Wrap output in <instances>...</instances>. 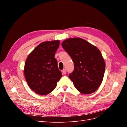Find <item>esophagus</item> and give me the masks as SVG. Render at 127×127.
Here are the masks:
<instances>
[{"mask_svg": "<svg viewBox=\"0 0 127 127\" xmlns=\"http://www.w3.org/2000/svg\"><path fill=\"white\" fill-rule=\"evenodd\" d=\"M62 72H63V74H66V70L65 69H64L63 70Z\"/></svg>", "mask_w": 127, "mask_h": 127, "instance_id": "1", "label": "esophagus"}]
</instances>
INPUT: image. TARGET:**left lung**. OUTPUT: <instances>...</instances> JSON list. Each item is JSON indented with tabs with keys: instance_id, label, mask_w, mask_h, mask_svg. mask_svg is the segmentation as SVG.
<instances>
[{
	"instance_id": "8db88e82",
	"label": "left lung",
	"mask_w": 127,
	"mask_h": 127,
	"mask_svg": "<svg viewBox=\"0 0 127 127\" xmlns=\"http://www.w3.org/2000/svg\"><path fill=\"white\" fill-rule=\"evenodd\" d=\"M61 45L74 64L69 77L75 88L84 94L93 93L101 85L104 75L105 64L101 52L81 38H69Z\"/></svg>"
}]
</instances>
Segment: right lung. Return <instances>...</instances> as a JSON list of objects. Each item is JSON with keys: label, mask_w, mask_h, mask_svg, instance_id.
I'll list each match as a JSON object with an SVG mask.
<instances>
[{"label": "right lung", "mask_w": 127, "mask_h": 127, "mask_svg": "<svg viewBox=\"0 0 127 127\" xmlns=\"http://www.w3.org/2000/svg\"><path fill=\"white\" fill-rule=\"evenodd\" d=\"M59 44V40L42 42L30 53L26 60V80L31 89L37 94L50 93L63 76L55 58Z\"/></svg>", "instance_id": "obj_1"}]
</instances>
